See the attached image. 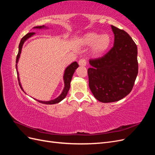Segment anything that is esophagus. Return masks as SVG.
Segmentation results:
<instances>
[{
	"label": "esophagus",
	"instance_id": "obj_1",
	"mask_svg": "<svg viewBox=\"0 0 155 155\" xmlns=\"http://www.w3.org/2000/svg\"><path fill=\"white\" fill-rule=\"evenodd\" d=\"M78 63L79 65H80V66H86L87 61L85 59H81L79 61Z\"/></svg>",
	"mask_w": 155,
	"mask_h": 155
}]
</instances>
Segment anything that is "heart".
<instances>
[{"label":"heart","mask_w":155,"mask_h":155,"mask_svg":"<svg viewBox=\"0 0 155 155\" xmlns=\"http://www.w3.org/2000/svg\"><path fill=\"white\" fill-rule=\"evenodd\" d=\"M80 41L83 45L92 46V53L96 56L104 54L110 47L112 41L109 34L100 35L95 32L87 33L81 37Z\"/></svg>","instance_id":"b5f03b06"}]
</instances>
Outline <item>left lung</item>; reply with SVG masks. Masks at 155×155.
<instances>
[{
    "instance_id": "8db88e82",
    "label": "left lung",
    "mask_w": 155,
    "mask_h": 155,
    "mask_svg": "<svg viewBox=\"0 0 155 155\" xmlns=\"http://www.w3.org/2000/svg\"><path fill=\"white\" fill-rule=\"evenodd\" d=\"M114 46L103 57L91 59L88 69L89 87L103 103L122 99L132 91L138 72L137 46L123 30L111 25Z\"/></svg>"
}]
</instances>
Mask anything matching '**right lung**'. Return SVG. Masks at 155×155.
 Wrapping results in <instances>:
<instances>
[{"label": "right lung", "mask_w": 155, "mask_h": 155, "mask_svg": "<svg viewBox=\"0 0 155 155\" xmlns=\"http://www.w3.org/2000/svg\"><path fill=\"white\" fill-rule=\"evenodd\" d=\"M43 28H46L44 25L43 26H35L34 27V28H37V29H41ZM35 34V33L34 32H30L27 34L26 35H25L24 37H22L21 40V42L19 43V46H18V54L17 55V58H16V69H17V76H18V84H19V86L21 87V88L23 91V88L21 85L20 83V80H19V77H18V72L17 71V63L18 61V59L20 58V55L21 53V50L22 48V45L24 44V43L25 42V41H26L28 39L30 38V37H31L32 35H34ZM79 65L78 64V63L76 61L73 62L72 64H70L68 67H67V68L65 69L64 71V74L63 76V79H64V87L63 91L62 92V93L61 94L60 96H59V97H58L57 98H55V100H50V101H40V100H37V101H39L41 104H47V105H51V104H58V103L60 102L61 101H62L64 98L66 97L67 93L70 89V82H71L72 80V78L73 74L75 72L76 69H77V68H78Z\"/></svg>", "instance_id": "right-lung-1"}]
</instances>
